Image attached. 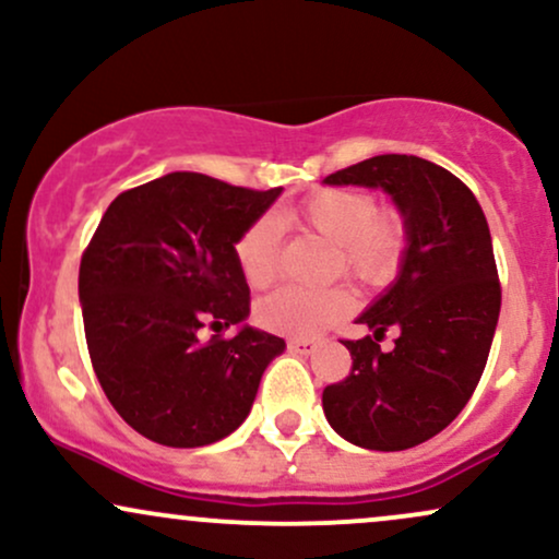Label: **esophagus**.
I'll use <instances>...</instances> for the list:
<instances>
[{
    "mask_svg": "<svg viewBox=\"0 0 559 559\" xmlns=\"http://www.w3.org/2000/svg\"><path fill=\"white\" fill-rule=\"evenodd\" d=\"M316 346H318V338H307V336L288 338V349L299 352V355H310V352H316Z\"/></svg>",
    "mask_w": 559,
    "mask_h": 559,
    "instance_id": "esophagus-1",
    "label": "esophagus"
}]
</instances>
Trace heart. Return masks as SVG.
I'll list each match as a JSON object with an SVG mask.
<instances>
[{
	"label": "heart",
	"instance_id": "b5f03b06",
	"mask_svg": "<svg viewBox=\"0 0 559 559\" xmlns=\"http://www.w3.org/2000/svg\"><path fill=\"white\" fill-rule=\"evenodd\" d=\"M297 221L331 241L333 273L342 271L360 286H389L407 254V221L396 207H376L362 189H320L297 207ZM236 262L247 284L267 286L278 273L281 223L262 215L236 239ZM352 292L342 284L323 288L284 286L265 297L258 318L286 336H312L349 316Z\"/></svg>",
	"mask_w": 559,
	"mask_h": 559
}]
</instances>
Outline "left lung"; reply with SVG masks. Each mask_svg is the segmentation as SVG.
<instances>
[{
	"label": "left lung",
	"instance_id": "obj_1",
	"mask_svg": "<svg viewBox=\"0 0 559 559\" xmlns=\"http://www.w3.org/2000/svg\"><path fill=\"white\" fill-rule=\"evenodd\" d=\"M325 183L386 191L409 241L394 286L357 318L373 336L344 342L352 370L323 389V413L357 447H418L463 413L489 360L502 307L489 223L457 176L415 155L362 159ZM389 328L401 336L381 353Z\"/></svg>",
	"mask_w": 559,
	"mask_h": 559
}]
</instances>
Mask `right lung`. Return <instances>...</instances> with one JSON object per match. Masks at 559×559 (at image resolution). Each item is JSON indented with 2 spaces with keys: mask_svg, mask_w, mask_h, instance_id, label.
Here are the masks:
<instances>
[{
  "mask_svg": "<svg viewBox=\"0 0 559 559\" xmlns=\"http://www.w3.org/2000/svg\"><path fill=\"white\" fill-rule=\"evenodd\" d=\"M202 173H168L112 199L81 258L88 357L133 431L204 447L241 426L284 338L241 325L249 286L236 239L278 199ZM215 330L204 343L201 331Z\"/></svg>",
  "mask_w": 559,
  "mask_h": 559,
  "instance_id": "add662e5",
  "label": "right lung"
}]
</instances>
